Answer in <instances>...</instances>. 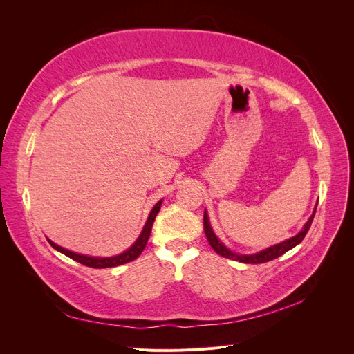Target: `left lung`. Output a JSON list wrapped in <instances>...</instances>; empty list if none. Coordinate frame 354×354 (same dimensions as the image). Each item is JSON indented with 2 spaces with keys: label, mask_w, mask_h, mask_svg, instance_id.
Wrapping results in <instances>:
<instances>
[{
  "label": "left lung",
  "mask_w": 354,
  "mask_h": 354,
  "mask_svg": "<svg viewBox=\"0 0 354 354\" xmlns=\"http://www.w3.org/2000/svg\"><path fill=\"white\" fill-rule=\"evenodd\" d=\"M317 207V205H316ZM315 212H316V208L312 214V217H310L307 220V223L304 224V227L299 230V233H297L295 236L289 238L281 243H276L273 246H269V248H266L257 254H251V255H242V254H236L230 251L227 246H224V243L216 236V233H214L211 224H209V218H208V214L207 211L203 212V230H205V234H207V239L209 242V245L212 246V250L216 251L218 255L224 257V259H230V260H234V261H241V263H246V264H260V263H267V261H272L274 259H277V257H281L282 254H285L286 251L292 250L294 246H297L299 242H301L304 239V236L307 234L310 226H312V221L315 218Z\"/></svg>",
  "instance_id": "1"
}]
</instances>
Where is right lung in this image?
<instances>
[{"label": "right lung", "instance_id": "1", "mask_svg": "<svg viewBox=\"0 0 354 354\" xmlns=\"http://www.w3.org/2000/svg\"><path fill=\"white\" fill-rule=\"evenodd\" d=\"M160 205H162V199L156 202V205L152 208L151 214H149L147 217V221L145 224V227L140 233V236L137 238V241L128 248L125 252L120 254V255H115V257H90V255H82V254H77V252H72L69 250H65L62 248V246H59L57 243H55L53 241L48 239L50 245L53 246V248L57 250L59 252L68 255L69 259L78 261L84 266L87 267H93V269H106V267H116V266H121V264H125V263H130L133 260H136L138 255L142 254V251L145 250V246L149 241V236H151V232H152V226H153V221H155V217L156 214L159 212V208Z\"/></svg>", "mask_w": 354, "mask_h": 354}]
</instances>
